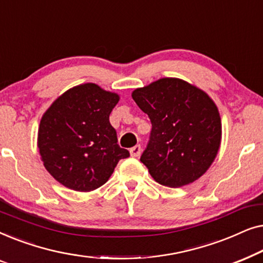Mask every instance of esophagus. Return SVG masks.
<instances>
[{"mask_svg":"<svg viewBox=\"0 0 263 263\" xmlns=\"http://www.w3.org/2000/svg\"><path fill=\"white\" fill-rule=\"evenodd\" d=\"M140 154H141V146L140 145H136L130 148V156L134 157V158H138Z\"/></svg>","mask_w":263,"mask_h":263,"instance_id":"1","label":"esophagus"}]
</instances>
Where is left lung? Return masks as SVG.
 <instances>
[{
	"instance_id": "left-lung-1",
	"label": "left lung",
	"mask_w": 263,
	"mask_h": 263,
	"mask_svg": "<svg viewBox=\"0 0 263 263\" xmlns=\"http://www.w3.org/2000/svg\"><path fill=\"white\" fill-rule=\"evenodd\" d=\"M132 97L152 123L140 160L154 181L178 188L199 179L221 142V118L211 97L177 78L159 79Z\"/></svg>"
}]
</instances>
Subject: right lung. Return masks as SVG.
Segmentation results:
<instances>
[{
    "instance_id": "right-lung-1",
    "label": "right lung",
    "mask_w": 263,
    "mask_h": 263,
    "mask_svg": "<svg viewBox=\"0 0 263 263\" xmlns=\"http://www.w3.org/2000/svg\"><path fill=\"white\" fill-rule=\"evenodd\" d=\"M117 93L87 82L61 95L43 115L38 148L46 171L77 192L105 184L121 159L129 157L110 124Z\"/></svg>"
}]
</instances>
